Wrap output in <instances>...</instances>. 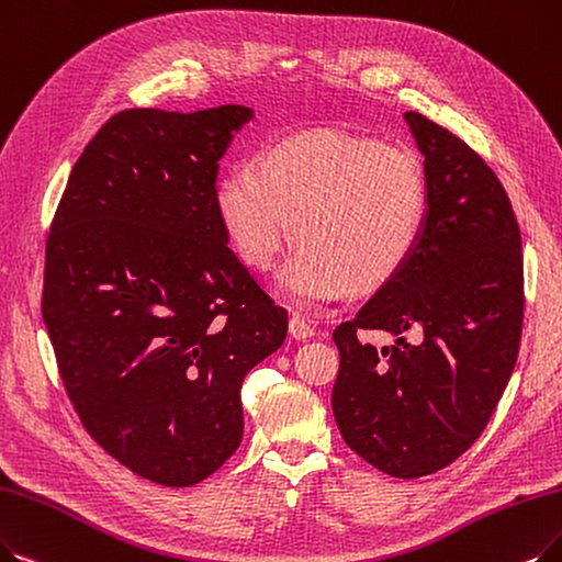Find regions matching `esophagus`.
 Segmentation results:
<instances>
[{"label": "esophagus", "mask_w": 562, "mask_h": 562, "mask_svg": "<svg viewBox=\"0 0 562 562\" xmlns=\"http://www.w3.org/2000/svg\"><path fill=\"white\" fill-rule=\"evenodd\" d=\"M288 329H290V334H293V339H297V341L311 339V336L316 334V329H313V325H311L308 321H304L302 316H290Z\"/></svg>", "instance_id": "obj_1"}]
</instances>
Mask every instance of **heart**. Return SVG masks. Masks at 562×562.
Returning a JSON list of instances; mask_svg holds the SVG:
<instances>
[{"instance_id": "heart-1", "label": "heart", "mask_w": 562, "mask_h": 562, "mask_svg": "<svg viewBox=\"0 0 562 562\" xmlns=\"http://www.w3.org/2000/svg\"><path fill=\"white\" fill-rule=\"evenodd\" d=\"M214 207L241 262L267 272L295 235L279 293L321 308L350 293H378L419 249L429 179L401 145L313 128L265 147L251 166L216 179Z\"/></svg>"}]
</instances>
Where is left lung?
I'll list each match as a JSON object with an SVG mask.
<instances>
[{
	"label": "left lung",
	"mask_w": 562,
	"mask_h": 562,
	"mask_svg": "<svg viewBox=\"0 0 562 562\" xmlns=\"http://www.w3.org/2000/svg\"><path fill=\"white\" fill-rule=\"evenodd\" d=\"M429 179V216L406 269L334 329L331 411L350 447L398 480L431 475L473 445L509 383L524 325V256L512 203L477 151L406 112ZM417 326L423 341L400 334ZM362 328L398 335L378 351Z\"/></svg>",
	"instance_id": "1"
}]
</instances>
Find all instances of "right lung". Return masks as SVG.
I'll return each mask as SVG.
<instances>
[{
  "label": "right lung",
  "mask_w": 562,
  "mask_h": 562,
  "mask_svg": "<svg viewBox=\"0 0 562 562\" xmlns=\"http://www.w3.org/2000/svg\"><path fill=\"white\" fill-rule=\"evenodd\" d=\"M249 120L246 105L117 112L76 161L46 241L41 311L66 394L110 457L164 486L233 457L244 375L288 331L214 207L218 161Z\"/></svg>",
  "instance_id": "add662e5"
}]
</instances>
